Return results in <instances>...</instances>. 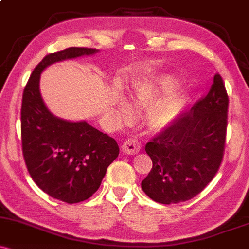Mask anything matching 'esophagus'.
<instances>
[{
    "mask_svg": "<svg viewBox=\"0 0 249 249\" xmlns=\"http://www.w3.org/2000/svg\"><path fill=\"white\" fill-rule=\"evenodd\" d=\"M122 149L127 155H136L141 150V143L138 141L133 140V138H129V140L123 143Z\"/></svg>",
    "mask_w": 249,
    "mask_h": 249,
    "instance_id": "obj_1",
    "label": "esophagus"
}]
</instances>
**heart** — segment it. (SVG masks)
I'll return each instance as SVG.
<instances>
[{"instance_id": "b5f03b06", "label": "heart", "mask_w": 249, "mask_h": 249, "mask_svg": "<svg viewBox=\"0 0 249 249\" xmlns=\"http://www.w3.org/2000/svg\"><path fill=\"white\" fill-rule=\"evenodd\" d=\"M177 86V78L172 75H163L153 81L143 82L130 96L132 108L143 109L150 107L146 119L153 130L160 131L166 129L181 114L185 98L179 91H172ZM119 109L124 116H130V108L125 104L120 103Z\"/></svg>"}]
</instances>
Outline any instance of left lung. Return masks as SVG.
<instances>
[{
  "instance_id": "8db88e82",
  "label": "left lung",
  "mask_w": 249,
  "mask_h": 249,
  "mask_svg": "<svg viewBox=\"0 0 249 249\" xmlns=\"http://www.w3.org/2000/svg\"><path fill=\"white\" fill-rule=\"evenodd\" d=\"M228 105L223 80L216 74L208 95L146 143L153 168L141 186L149 198L177 204L208 186L223 159Z\"/></svg>"
}]
</instances>
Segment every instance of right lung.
<instances>
[{
  "label": "right lung",
  "instance_id": "add662e5",
  "mask_svg": "<svg viewBox=\"0 0 249 249\" xmlns=\"http://www.w3.org/2000/svg\"><path fill=\"white\" fill-rule=\"evenodd\" d=\"M96 49L69 48L50 53L33 70L22 94L21 142L26 167L36 186L68 204L91 197L107 167L119 155L114 138L87 122L57 118L44 104L40 74L53 63L89 56Z\"/></svg>",
  "mask_w": 249,
  "mask_h": 249
}]
</instances>
